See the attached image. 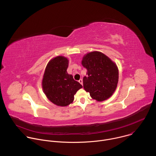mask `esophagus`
<instances>
[{"instance_id": "34e87169", "label": "esophagus", "mask_w": 156, "mask_h": 156, "mask_svg": "<svg viewBox=\"0 0 156 156\" xmlns=\"http://www.w3.org/2000/svg\"><path fill=\"white\" fill-rule=\"evenodd\" d=\"M78 82H79L81 85H83V80H82V79H80V80L78 81Z\"/></svg>"}]
</instances>
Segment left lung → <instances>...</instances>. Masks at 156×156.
<instances>
[{
    "instance_id": "left-lung-1",
    "label": "left lung",
    "mask_w": 156,
    "mask_h": 156,
    "mask_svg": "<svg viewBox=\"0 0 156 156\" xmlns=\"http://www.w3.org/2000/svg\"><path fill=\"white\" fill-rule=\"evenodd\" d=\"M87 70L83 78V87L91 97L103 101L113 94L119 81L116 64L102 52L94 51L85 55L81 62Z\"/></svg>"
}]
</instances>
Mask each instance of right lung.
Listing matches in <instances>:
<instances>
[{
  "instance_id": "right-lung-1",
  "label": "right lung",
  "mask_w": 156,
  "mask_h": 156,
  "mask_svg": "<svg viewBox=\"0 0 156 156\" xmlns=\"http://www.w3.org/2000/svg\"><path fill=\"white\" fill-rule=\"evenodd\" d=\"M69 60L57 56L49 61L43 76L42 86L44 94L53 104L66 106L72 103L74 95L82 85L66 72Z\"/></svg>"
}]
</instances>
